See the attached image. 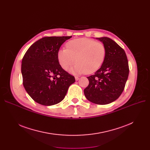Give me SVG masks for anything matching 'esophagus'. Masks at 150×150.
Here are the masks:
<instances>
[{"label":"esophagus","mask_w":150,"mask_h":150,"mask_svg":"<svg viewBox=\"0 0 150 150\" xmlns=\"http://www.w3.org/2000/svg\"><path fill=\"white\" fill-rule=\"evenodd\" d=\"M75 80H76V81H78V80H79V79H80V78H79V77H78V76H75Z\"/></svg>","instance_id":"esophagus-1"}]
</instances>
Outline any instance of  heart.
<instances>
[{
	"mask_svg": "<svg viewBox=\"0 0 150 150\" xmlns=\"http://www.w3.org/2000/svg\"><path fill=\"white\" fill-rule=\"evenodd\" d=\"M66 49L57 52L61 68L67 70L76 62L71 72L75 74H92L97 70L105 61L106 50L104 44L89 38H80L66 43Z\"/></svg>",
	"mask_w": 150,
	"mask_h": 150,
	"instance_id": "obj_1",
	"label": "heart"
}]
</instances>
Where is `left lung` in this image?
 I'll list each match as a JSON object with an SVG mask.
<instances>
[{
	"instance_id": "obj_1",
	"label": "left lung",
	"mask_w": 150,
	"mask_h": 150,
	"mask_svg": "<svg viewBox=\"0 0 150 150\" xmlns=\"http://www.w3.org/2000/svg\"><path fill=\"white\" fill-rule=\"evenodd\" d=\"M105 45L106 54L101 67L88 76L89 83L84 90L85 97L97 105L111 103L123 92L129 75V66L124 50L112 39L97 38Z\"/></svg>"
}]
</instances>
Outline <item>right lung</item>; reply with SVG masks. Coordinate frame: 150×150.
<instances>
[{
  "mask_svg": "<svg viewBox=\"0 0 150 150\" xmlns=\"http://www.w3.org/2000/svg\"><path fill=\"white\" fill-rule=\"evenodd\" d=\"M72 36L44 37L31 45L22 61L23 85L38 103L52 106L64 98L75 77L60 66L57 52Z\"/></svg>",
  "mask_w": 150,
  "mask_h": 150,
  "instance_id": "1",
  "label": "right lung"
}]
</instances>
